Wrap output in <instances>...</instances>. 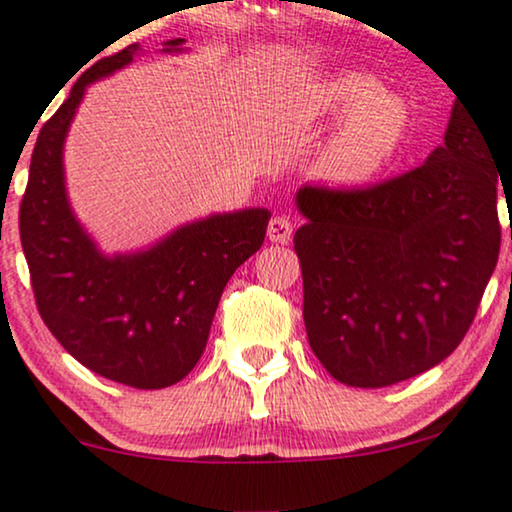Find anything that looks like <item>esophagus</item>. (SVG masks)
Returning <instances> with one entry per match:
<instances>
[{
	"label": "esophagus",
	"instance_id": "34e87169",
	"mask_svg": "<svg viewBox=\"0 0 512 512\" xmlns=\"http://www.w3.org/2000/svg\"><path fill=\"white\" fill-rule=\"evenodd\" d=\"M267 236L271 243H288L293 238V222L286 215H274L269 219Z\"/></svg>",
	"mask_w": 512,
	"mask_h": 512
}]
</instances>
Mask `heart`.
<instances>
[{
  "mask_svg": "<svg viewBox=\"0 0 512 512\" xmlns=\"http://www.w3.org/2000/svg\"><path fill=\"white\" fill-rule=\"evenodd\" d=\"M309 111L319 122L343 120L316 158V172L335 184L373 181L392 165L409 137L406 101L383 92V84L359 70H345L323 82Z\"/></svg>",
  "mask_w": 512,
  "mask_h": 512,
  "instance_id": "obj_1",
  "label": "heart"
}]
</instances>
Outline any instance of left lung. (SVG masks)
Wrapping results in <instances>:
<instances>
[{"label":"left lung","instance_id":"obj_1","mask_svg":"<svg viewBox=\"0 0 512 512\" xmlns=\"http://www.w3.org/2000/svg\"><path fill=\"white\" fill-rule=\"evenodd\" d=\"M496 148L498 134L456 101L444 144L416 170L297 191L304 328L335 380L387 387L461 345L501 248L496 193L510 179Z\"/></svg>","mask_w":512,"mask_h":512}]
</instances>
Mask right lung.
I'll return each instance as SVG.
<instances>
[{
  "instance_id": "add662e5",
  "label": "right lung",
  "mask_w": 512,
  "mask_h": 512,
  "mask_svg": "<svg viewBox=\"0 0 512 512\" xmlns=\"http://www.w3.org/2000/svg\"><path fill=\"white\" fill-rule=\"evenodd\" d=\"M184 42L167 40L160 51L177 54ZM139 51L129 44L96 61L44 122L18 224L32 293L51 335L89 371L137 390H160L198 364L222 290L262 248L271 212H219L127 255L96 248L70 208L63 144L89 84L129 66Z\"/></svg>"
}]
</instances>
